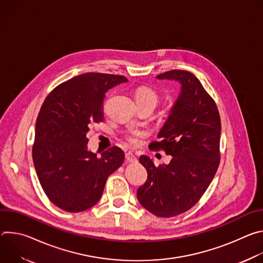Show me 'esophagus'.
Wrapping results in <instances>:
<instances>
[{
    "label": "esophagus",
    "mask_w": 263,
    "mask_h": 263,
    "mask_svg": "<svg viewBox=\"0 0 263 263\" xmlns=\"http://www.w3.org/2000/svg\"><path fill=\"white\" fill-rule=\"evenodd\" d=\"M126 159H127V161H129V162H136V161H137L136 156H135L132 152L126 153Z\"/></svg>",
    "instance_id": "obj_1"
}]
</instances>
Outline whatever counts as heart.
I'll list each match as a JSON object with an SVG mask.
<instances>
[{
    "label": "heart",
    "mask_w": 263,
    "mask_h": 263,
    "mask_svg": "<svg viewBox=\"0 0 263 263\" xmlns=\"http://www.w3.org/2000/svg\"><path fill=\"white\" fill-rule=\"evenodd\" d=\"M134 99H135L136 103L149 104V105H153L154 107L157 105L158 100H159L157 92L149 87L137 88L134 93ZM142 135H143V133L140 131H132L130 133L126 134L125 138L131 145H136L138 143V137H140Z\"/></svg>",
    "instance_id": "heart-1"
}]
</instances>
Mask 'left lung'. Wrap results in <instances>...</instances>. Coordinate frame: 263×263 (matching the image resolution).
<instances>
[{"label":"left lung","instance_id":"8db88e82","mask_svg":"<svg viewBox=\"0 0 263 263\" xmlns=\"http://www.w3.org/2000/svg\"><path fill=\"white\" fill-rule=\"evenodd\" d=\"M157 79L181 84L180 95L158 133L153 149L172 156L168 164L156 166L142 155L139 162L147 172L137 199L147 211L160 217L179 215L198 203L219 165L220 118L215 102L194 73L173 69Z\"/></svg>","mask_w":263,"mask_h":263}]
</instances>
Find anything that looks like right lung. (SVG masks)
Returning a JSON list of instances; mask_svg holds the SVG:
<instances>
[{
	"mask_svg": "<svg viewBox=\"0 0 263 263\" xmlns=\"http://www.w3.org/2000/svg\"><path fill=\"white\" fill-rule=\"evenodd\" d=\"M121 74L87 72L67 80L46 98L35 125L32 157L49 200L67 212H81L102 197L107 178L124 162L119 146L100 157L87 148L92 124L104 119L106 92L127 82Z\"/></svg>",
	"mask_w": 263,
	"mask_h": 263,
	"instance_id": "obj_1",
	"label": "right lung"
}]
</instances>
